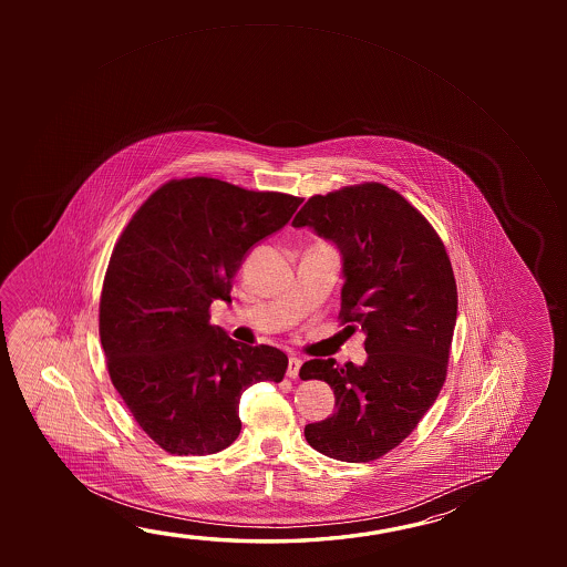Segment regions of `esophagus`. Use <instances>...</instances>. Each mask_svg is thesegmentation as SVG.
I'll use <instances>...</instances> for the list:
<instances>
[{
  "instance_id": "1",
  "label": "esophagus",
  "mask_w": 567,
  "mask_h": 567,
  "mask_svg": "<svg viewBox=\"0 0 567 567\" xmlns=\"http://www.w3.org/2000/svg\"><path fill=\"white\" fill-rule=\"evenodd\" d=\"M300 365H302V360H300V358H297V355L288 358V378H298V372H300Z\"/></svg>"
}]
</instances>
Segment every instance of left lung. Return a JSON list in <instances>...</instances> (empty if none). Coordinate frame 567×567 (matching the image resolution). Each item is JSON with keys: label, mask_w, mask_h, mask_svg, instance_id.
I'll return each instance as SVG.
<instances>
[{"label": "left lung", "mask_w": 567, "mask_h": 567, "mask_svg": "<svg viewBox=\"0 0 567 567\" xmlns=\"http://www.w3.org/2000/svg\"><path fill=\"white\" fill-rule=\"evenodd\" d=\"M295 227L342 255V308L362 328L368 360H310L302 380L334 390L332 417L305 427L308 445L346 463L380 458L417 427L445 383L456 282L445 245L403 195L383 184L310 197Z\"/></svg>", "instance_id": "obj_1"}]
</instances>
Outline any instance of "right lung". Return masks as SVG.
<instances>
[{
	"label": "right lung",
	"instance_id": "right-lung-1",
	"mask_svg": "<svg viewBox=\"0 0 567 567\" xmlns=\"http://www.w3.org/2000/svg\"><path fill=\"white\" fill-rule=\"evenodd\" d=\"M300 197L214 177L172 179L150 195L112 251L99 330L112 385L142 431L172 455H214L241 433L239 400L279 383L288 358L209 324L257 243L290 221Z\"/></svg>",
	"mask_w": 567,
	"mask_h": 567
}]
</instances>
